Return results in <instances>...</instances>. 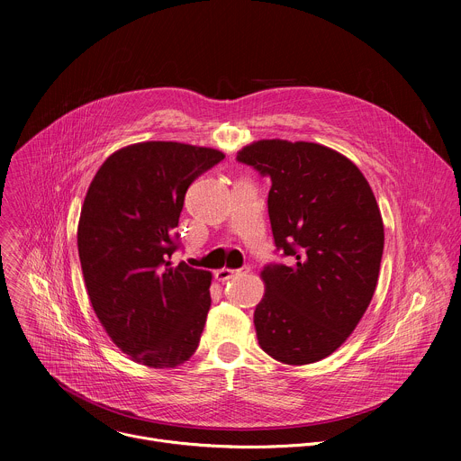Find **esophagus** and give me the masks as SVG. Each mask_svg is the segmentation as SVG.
<instances>
[{
    "label": "esophagus",
    "instance_id": "34e87169",
    "mask_svg": "<svg viewBox=\"0 0 461 461\" xmlns=\"http://www.w3.org/2000/svg\"><path fill=\"white\" fill-rule=\"evenodd\" d=\"M249 272V267H242L239 270H231V268H221L215 272V277L219 281H228V279H233L237 276H242V274H248Z\"/></svg>",
    "mask_w": 461,
    "mask_h": 461
}]
</instances>
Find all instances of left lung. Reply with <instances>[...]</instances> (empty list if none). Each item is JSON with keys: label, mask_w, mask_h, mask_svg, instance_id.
<instances>
[{"label": "left lung", "mask_w": 461, "mask_h": 461, "mask_svg": "<svg viewBox=\"0 0 461 461\" xmlns=\"http://www.w3.org/2000/svg\"><path fill=\"white\" fill-rule=\"evenodd\" d=\"M237 160L270 176L272 233L290 258L260 274L258 345L286 365L321 361L354 332L375 292L384 244L375 196L354 162L321 144L258 140Z\"/></svg>", "instance_id": "8db88e82"}]
</instances>
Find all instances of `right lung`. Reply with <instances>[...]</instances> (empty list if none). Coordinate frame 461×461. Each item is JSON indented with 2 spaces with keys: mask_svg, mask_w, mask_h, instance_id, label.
Returning <instances> with one entry per match:
<instances>
[{
  "mask_svg": "<svg viewBox=\"0 0 461 461\" xmlns=\"http://www.w3.org/2000/svg\"><path fill=\"white\" fill-rule=\"evenodd\" d=\"M217 149L142 142L113 153L82 206L78 253L87 294L113 343L131 359L175 368L199 347L212 306V274L185 262L178 217L194 178L217 166Z\"/></svg>",
  "mask_w": 461,
  "mask_h": 461,
  "instance_id": "1",
  "label": "right lung"
}]
</instances>
